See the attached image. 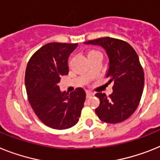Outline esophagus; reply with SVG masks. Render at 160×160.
<instances>
[{
    "instance_id": "1",
    "label": "esophagus",
    "mask_w": 160,
    "mask_h": 160,
    "mask_svg": "<svg viewBox=\"0 0 160 160\" xmlns=\"http://www.w3.org/2000/svg\"><path fill=\"white\" fill-rule=\"evenodd\" d=\"M93 95H94V93H93L92 92H91V91H88V90L86 91V97H87V98H90V97H92Z\"/></svg>"
}]
</instances>
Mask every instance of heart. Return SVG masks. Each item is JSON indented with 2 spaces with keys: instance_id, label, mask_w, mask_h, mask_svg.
Listing matches in <instances>:
<instances>
[{
  "instance_id": "heart-1",
  "label": "heart",
  "mask_w": 160,
  "mask_h": 160,
  "mask_svg": "<svg viewBox=\"0 0 160 160\" xmlns=\"http://www.w3.org/2000/svg\"><path fill=\"white\" fill-rule=\"evenodd\" d=\"M97 51H94V50H92V51H90L89 53H88V54H90V53H96Z\"/></svg>"
}]
</instances>
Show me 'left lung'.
<instances>
[{"label":"left lung","instance_id":"left-lung-1","mask_svg":"<svg viewBox=\"0 0 160 160\" xmlns=\"http://www.w3.org/2000/svg\"><path fill=\"white\" fill-rule=\"evenodd\" d=\"M84 44L99 45L105 49L109 58L107 78L109 83L114 82L113 92L108 98L102 92L95 94L100 100V105L95 109L97 115L109 123L125 120L138 108L144 88V72L136 51L126 41L111 37Z\"/></svg>","mask_w":160,"mask_h":160}]
</instances>
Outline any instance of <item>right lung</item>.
Listing matches in <instances>:
<instances>
[{
  "label": "right lung",
  "mask_w": 160,
  "mask_h": 160,
  "mask_svg": "<svg viewBox=\"0 0 160 160\" xmlns=\"http://www.w3.org/2000/svg\"><path fill=\"white\" fill-rule=\"evenodd\" d=\"M78 44L49 43L32 55L25 72L28 98L35 114L46 126L67 129L79 121L86 98L82 88L70 94L60 91L62 76L68 74V58Z\"/></svg>",
  "instance_id": "add662e5"
}]
</instances>
